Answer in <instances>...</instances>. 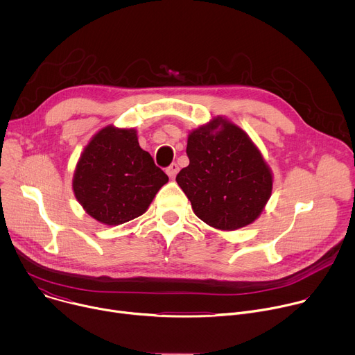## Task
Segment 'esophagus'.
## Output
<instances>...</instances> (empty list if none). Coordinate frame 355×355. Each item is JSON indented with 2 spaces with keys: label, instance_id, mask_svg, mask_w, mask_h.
<instances>
[{
  "label": "esophagus",
  "instance_id": "esophagus-1",
  "mask_svg": "<svg viewBox=\"0 0 355 355\" xmlns=\"http://www.w3.org/2000/svg\"><path fill=\"white\" fill-rule=\"evenodd\" d=\"M166 173L168 174V177H170V178H174V177H175V174L178 173V164H177V163H173V164L166 170Z\"/></svg>",
  "mask_w": 355,
  "mask_h": 355
}]
</instances>
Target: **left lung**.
Here are the masks:
<instances>
[{"mask_svg": "<svg viewBox=\"0 0 355 355\" xmlns=\"http://www.w3.org/2000/svg\"><path fill=\"white\" fill-rule=\"evenodd\" d=\"M188 167L177 184L193 214L219 230H236L254 222L272 192V173L248 135L223 116L188 135Z\"/></svg>", "mask_w": 355, "mask_h": 355, "instance_id": "1", "label": "left lung"}]
</instances>
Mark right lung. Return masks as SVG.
<instances>
[{
    "label": "right lung",
    "mask_w": 355,
    "mask_h": 355,
    "mask_svg": "<svg viewBox=\"0 0 355 355\" xmlns=\"http://www.w3.org/2000/svg\"><path fill=\"white\" fill-rule=\"evenodd\" d=\"M167 181L166 173L139 146L136 129L110 125L85 146L73 191L91 218L116 226L143 215Z\"/></svg>",
    "instance_id": "1"
}]
</instances>
